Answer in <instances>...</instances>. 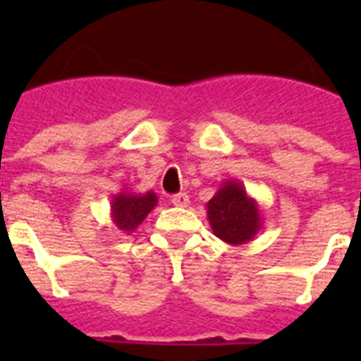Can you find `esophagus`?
Instances as JSON below:
<instances>
[{"label":"esophagus","instance_id":"esophagus-1","mask_svg":"<svg viewBox=\"0 0 361 361\" xmlns=\"http://www.w3.org/2000/svg\"><path fill=\"white\" fill-rule=\"evenodd\" d=\"M171 202H173V206H177V208H188V206H190V197H188L186 193H178V195H175L173 199H171Z\"/></svg>","mask_w":361,"mask_h":361}]
</instances>
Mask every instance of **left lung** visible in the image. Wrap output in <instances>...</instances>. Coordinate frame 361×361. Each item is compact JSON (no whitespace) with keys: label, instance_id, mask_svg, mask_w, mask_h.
<instances>
[{"label":"left lung","instance_id":"left-lung-1","mask_svg":"<svg viewBox=\"0 0 361 361\" xmlns=\"http://www.w3.org/2000/svg\"><path fill=\"white\" fill-rule=\"evenodd\" d=\"M212 231L220 240L242 245L253 240L262 229V212L257 200L245 191L244 184L228 178L206 204Z\"/></svg>","mask_w":361,"mask_h":361}]
</instances>
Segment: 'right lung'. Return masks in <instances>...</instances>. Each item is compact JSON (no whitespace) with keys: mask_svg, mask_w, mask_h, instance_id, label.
Listing matches in <instances>:
<instances>
[{"mask_svg":"<svg viewBox=\"0 0 361 361\" xmlns=\"http://www.w3.org/2000/svg\"><path fill=\"white\" fill-rule=\"evenodd\" d=\"M159 199L153 191L146 193H137V191L123 188L119 193L111 197L110 202V216L111 222L121 233L132 235L142 220L148 216V213L157 206Z\"/></svg>","mask_w":361,"mask_h":361,"instance_id":"right-lung-1","label":"right lung"}]
</instances>
